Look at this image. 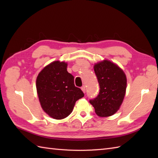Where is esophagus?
<instances>
[{
  "instance_id": "1",
  "label": "esophagus",
  "mask_w": 158,
  "mask_h": 158,
  "mask_svg": "<svg viewBox=\"0 0 158 158\" xmlns=\"http://www.w3.org/2000/svg\"><path fill=\"white\" fill-rule=\"evenodd\" d=\"M81 90H82L83 93H85V86L81 87Z\"/></svg>"
}]
</instances>
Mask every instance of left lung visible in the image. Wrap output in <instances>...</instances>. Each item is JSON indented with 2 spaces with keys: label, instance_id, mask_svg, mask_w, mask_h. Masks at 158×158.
Listing matches in <instances>:
<instances>
[{
  "label": "left lung",
  "instance_id": "obj_1",
  "mask_svg": "<svg viewBox=\"0 0 158 158\" xmlns=\"http://www.w3.org/2000/svg\"><path fill=\"white\" fill-rule=\"evenodd\" d=\"M94 69L98 79L100 92L89 102L97 115H113L119 110L125 96L126 76L118 66L109 60L96 64Z\"/></svg>",
  "mask_w": 158,
  "mask_h": 158
}]
</instances>
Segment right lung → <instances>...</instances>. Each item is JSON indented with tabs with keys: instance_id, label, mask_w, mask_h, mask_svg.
<instances>
[{
	"instance_id": "1",
	"label": "right lung",
	"mask_w": 158,
	"mask_h": 158,
	"mask_svg": "<svg viewBox=\"0 0 158 158\" xmlns=\"http://www.w3.org/2000/svg\"><path fill=\"white\" fill-rule=\"evenodd\" d=\"M67 64L54 61L46 66L37 76L36 90L43 110L56 119L72 113L77 100L84 96L74 84V77L67 71Z\"/></svg>"
}]
</instances>
